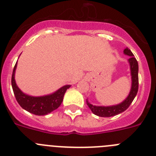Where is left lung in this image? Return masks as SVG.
Returning a JSON list of instances; mask_svg holds the SVG:
<instances>
[{
    "mask_svg": "<svg viewBox=\"0 0 156 156\" xmlns=\"http://www.w3.org/2000/svg\"><path fill=\"white\" fill-rule=\"evenodd\" d=\"M123 52L125 55L129 56L128 62L130 66V73H131L132 78L130 92L127 98L122 103L116 105L106 106V107L105 106H95L90 104L87 101V105L94 115L101 117H111L118 115L129 108V106L134 99L135 96L137 95V90H138V63H137V59L133 56V54L129 48H125Z\"/></svg>",
    "mask_w": 156,
    "mask_h": 156,
    "instance_id": "1",
    "label": "left lung"
}]
</instances>
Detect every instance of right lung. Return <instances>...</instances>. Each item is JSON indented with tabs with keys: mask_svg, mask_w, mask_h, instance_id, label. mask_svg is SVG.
Returning <instances> with one entry per match:
<instances>
[{
	"mask_svg": "<svg viewBox=\"0 0 156 156\" xmlns=\"http://www.w3.org/2000/svg\"><path fill=\"white\" fill-rule=\"evenodd\" d=\"M17 62L15 65L12 76V86L16 101L23 109L27 110L30 113L37 115H44L50 113L54 110L57 109L61 105L63 97L66 90L70 87V85H66L55 91V93L41 97H33L23 92L18 87L15 80V72H16Z\"/></svg>",
	"mask_w": 156,
	"mask_h": 156,
	"instance_id": "1",
	"label": "right lung"
}]
</instances>
